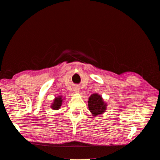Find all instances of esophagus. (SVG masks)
Masks as SVG:
<instances>
[{"mask_svg": "<svg viewBox=\"0 0 160 160\" xmlns=\"http://www.w3.org/2000/svg\"><path fill=\"white\" fill-rule=\"evenodd\" d=\"M74 91L75 93H79V88H78V87H75V88H74Z\"/></svg>", "mask_w": 160, "mask_h": 160, "instance_id": "esophagus-1", "label": "esophagus"}]
</instances>
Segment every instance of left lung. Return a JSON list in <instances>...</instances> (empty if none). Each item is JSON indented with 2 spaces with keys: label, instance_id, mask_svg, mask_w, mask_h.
I'll return each mask as SVG.
<instances>
[{
  "label": "left lung",
  "instance_id": "left-lung-1",
  "mask_svg": "<svg viewBox=\"0 0 160 160\" xmlns=\"http://www.w3.org/2000/svg\"><path fill=\"white\" fill-rule=\"evenodd\" d=\"M89 109L93 116L103 113L107 109V103L104 102L101 96L98 93L92 94L88 101Z\"/></svg>",
  "mask_w": 160,
  "mask_h": 160
}]
</instances>
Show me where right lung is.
Wrapping results in <instances>:
<instances>
[{
  "mask_svg": "<svg viewBox=\"0 0 160 160\" xmlns=\"http://www.w3.org/2000/svg\"><path fill=\"white\" fill-rule=\"evenodd\" d=\"M63 99H64L62 98V96H59L57 97V98H55V99H54V102L52 103L51 108L54 110L59 109L62 105V100Z\"/></svg>",
  "mask_w": 160,
  "mask_h": 160,
  "instance_id": "1",
  "label": "right lung"
}]
</instances>
